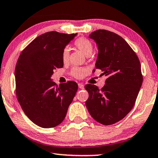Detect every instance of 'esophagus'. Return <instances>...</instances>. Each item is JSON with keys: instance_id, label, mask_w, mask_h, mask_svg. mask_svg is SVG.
<instances>
[{"instance_id": "34e87169", "label": "esophagus", "mask_w": 158, "mask_h": 158, "mask_svg": "<svg viewBox=\"0 0 158 158\" xmlns=\"http://www.w3.org/2000/svg\"><path fill=\"white\" fill-rule=\"evenodd\" d=\"M78 87L80 88V89H83L84 88H85V86H84V85H83V84H82V83H79V84H78Z\"/></svg>"}]
</instances>
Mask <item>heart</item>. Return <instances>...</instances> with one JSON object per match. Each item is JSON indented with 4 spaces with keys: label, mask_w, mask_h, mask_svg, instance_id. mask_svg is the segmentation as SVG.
Masks as SVG:
<instances>
[{
    "label": "heart",
    "mask_w": 158,
    "mask_h": 158,
    "mask_svg": "<svg viewBox=\"0 0 158 158\" xmlns=\"http://www.w3.org/2000/svg\"><path fill=\"white\" fill-rule=\"evenodd\" d=\"M74 46L77 48L82 53H83L86 56L91 55L93 51L92 43L85 37H80L74 41ZM69 58V51L67 48L63 50L62 53V60L64 63L68 62ZM87 70L85 68L75 67L71 71V75L77 78H82L86 76Z\"/></svg>",
    "instance_id": "obj_1"
}]
</instances>
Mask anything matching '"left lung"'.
Returning <instances> with one entry per match:
<instances>
[{
    "mask_svg": "<svg viewBox=\"0 0 158 158\" xmlns=\"http://www.w3.org/2000/svg\"><path fill=\"white\" fill-rule=\"evenodd\" d=\"M89 37L98 46L96 69H101L107 77L101 89L94 85H85L89 93L85 104L94 119L103 125H112L123 119L134 106L143 82L141 64L119 35L98 30Z\"/></svg>",
    "mask_w": 158,
    "mask_h": 158,
    "instance_id": "left-lung-1",
    "label": "left lung"
}]
</instances>
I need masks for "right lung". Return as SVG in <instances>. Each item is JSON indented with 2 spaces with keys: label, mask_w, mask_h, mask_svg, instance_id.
I'll list each match as a JSON object with an SVG mask.
<instances>
[{
  "label": "right lung",
  "mask_w": 158,
  "mask_h": 158,
  "mask_svg": "<svg viewBox=\"0 0 158 158\" xmlns=\"http://www.w3.org/2000/svg\"><path fill=\"white\" fill-rule=\"evenodd\" d=\"M76 35L55 31L41 35L23 50L16 63L18 101L30 120L41 128L62 123L76 94V82L57 86L51 79L53 70L63 67V50Z\"/></svg>",
  "instance_id": "add662e5"
}]
</instances>
